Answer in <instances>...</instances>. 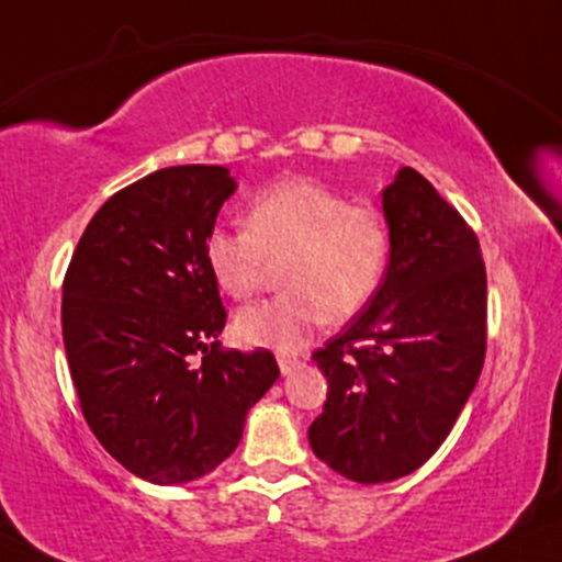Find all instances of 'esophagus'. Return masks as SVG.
Instances as JSON below:
<instances>
[{
    "label": "esophagus",
    "instance_id": "1",
    "mask_svg": "<svg viewBox=\"0 0 562 562\" xmlns=\"http://www.w3.org/2000/svg\"><path fill=\"white\" fill-rule=\"evenodd\" d=\"M277 363H280L282 375H288V373H293L295 368H301V358H297V355H290V352H280L277 355Z\"/></svg>",
    "mask_w": 562,
    "mask_h": 562
}]
</instances>
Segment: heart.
Wrapping results in <instances>:
<instances>
[{"label":"heart","mask_w":562,"mask_h":562,"mask_svg":"<svg viewBox=\"0 0 562 562\" xmlns=\"http://www.w3.org/2000/svg\"><path fill=\"white\" fill-rule=\"evenodd\" d=\"M204 259L225 295L259 293L282 265L288 293L246 305L236 334L246 345L295 350L326 316L345 322L379 293L392 261V225L379 207L352 204L342 191L293 176L254 194L246 228H217Z\"/></svg>","instance_id":"1"}]
</instances>
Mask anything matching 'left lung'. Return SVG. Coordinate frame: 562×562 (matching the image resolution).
Wrapping results in <instances>:
<instances>
[{
	"mask_svg": "<svg viewBox=\"0 0 562 562\" xmlns=\"http://www.w3.org/2000/svg\"><path fill=\"white\" fill-rule=\"evenodd\" d=\"M392 261L379 293L314 352L329 381L311 449L375 485L423 467L449 436L487 347V274L467 220L415 168L383 189Z\"/></svg>",
	"mask_w": 562,
	"mask_h": 562,
	"instance_id": "1",
	"label": "left lung"
}]
</instances>
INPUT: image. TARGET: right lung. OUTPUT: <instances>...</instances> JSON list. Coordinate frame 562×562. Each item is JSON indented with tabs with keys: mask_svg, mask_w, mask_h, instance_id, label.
<instances>
[{
	"mask_svg": "<svg viewBox=\"0 0 562 562\" xmlns=\"http://www.w3.org/2000/svg\"><path fill=\"white\" fill-rule=\"evenodd\" d=\"M236 191L223 166L160 168L92 215L61 288L80 409L119 464L155 485L204 477L236 451L274 355L225 350L204 244Z\"/></svg>",
	"mask_w": 562,
	"mask_h": 562,
	"instance_id": "add662e5",
	"label": "right lung"
}]
</instances>
